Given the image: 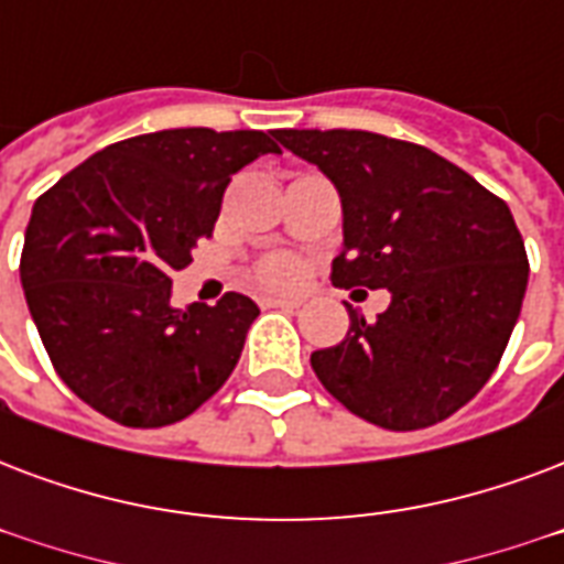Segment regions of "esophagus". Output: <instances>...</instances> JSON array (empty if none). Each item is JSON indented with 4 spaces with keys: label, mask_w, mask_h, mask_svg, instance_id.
Wrapping results in <instances>:
<instances>
[{
    "label": "esophagus",
    "mask_w": 564,
    "mask_h": 564,
    "mask_svg": "<svg viewBox=\"0 0 564 564\" xmlns=\"http://www.w3.org/2000/svg\"><path fill=\"white\" fill-rule=\"evenodd\" d=\"M263 307H281V311H295L301 307V299H278V295H269V299H260Z\"/></svg>",
    "instance_id": "34e87169"
}]
</instances>
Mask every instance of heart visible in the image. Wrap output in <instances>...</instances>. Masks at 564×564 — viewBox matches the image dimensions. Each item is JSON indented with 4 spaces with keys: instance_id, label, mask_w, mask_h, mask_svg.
<instances>
[{
    "instance_id": "b5f03b06",
    "label": "heart",
    "mask_w": 564,
    "mask_h": 564,
    "mask_svg": "<svg viewBox=\"0 0 564 564\" xmlns=\"http://www.w3.org/2000/svg\"><path fill=\"white\" fill-rule=\"evenodd\" d=\"M253 281L265 290H295L304 281V263L295 253H269L253 265Z\"/></svg>"
}]
</instances>
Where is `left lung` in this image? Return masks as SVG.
<instances>
[{
  "instance_id": "8db88e82",
  "label": "left lung",
  "mask_w": 564,
  "mask_h": 564,
  "mask_svg": "<svg viewBox=\"0 0 564 564\" xmlns=\"http://www.w3.org/2000/svg\"><path fill=\"white\" fill-rule=\"evenodd\" d=\"M343 200L339 290L390 292L367 322L313 351V372L351 414L390 432L453 416L494 376L521 316L530 260L506 200L423 144L364 129H281Z\"/></svg>"
}]
</instances>
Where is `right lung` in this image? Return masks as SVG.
Here are the masks:
<instances>
[{"label":"right lung","mask_w":564,"mask_h":564,"mask_svg":"<svg viewBox=\"0 0 564 564\" xmlns=\"http://www.w3.org/2000/svg\"><path fill=\"white\" fill-rule=\"evenodd\" d=\"M274 135V132H272ZM260 129H162L109 144L34 200L20 281L55 372L129 429L218 393L260 316L248 295L171 307V272L213 236L236 171L281 153Z\"/></svg>","instance_id":"add662e5"}]
</instances>
